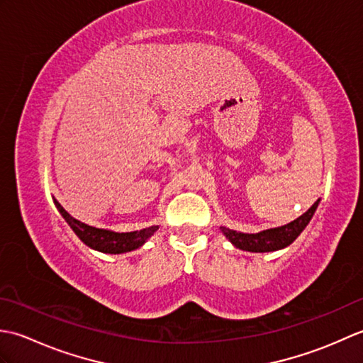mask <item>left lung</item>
I'll list each match as a JSON object with an SVG mask.
<instances>
[{
    "instance_id": "left-lung-1",
    "label": "left lung",
    "mask_w": 363,
    "mask_h": 363,
    "mask_svg": "<svg viewBox=\"0 0 363 363\" xmlns=\"http://www.w3.org/2000/svg\"><path fill=\"white\" fill-rule=\"evenodd\" d=\"M318 203H315L309 211L306 213L301 215L299 218L293 220L291 223L281 228H273V229H267L262 230V233L257 234H243V233H237V230L223 228L221 230L225 234L235 248H240L245 251H252V252H267V251H276V250H282L285 246H289L296 240V237L303 233L304 228L309 225V221L312 220L315 211H317Z\"/></svg>"
}]
</instances>
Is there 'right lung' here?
Returning <instances> with one entry per match:
<instances>
[{
	"label": "right lung",
	"mask_w": 363,
	"mask_h": 363,
	"mask_svg": "<svg viewBox=\"0 0 363 363\" xmlns=\"http://www.w3.org/2000/svg\"><path fill=\"white\" fill-rule=\"evenodd\" d=\"M54 204H56L60 215H62L65 221L74 230V234L78 235L87 246H90V248L98 250L101 252L120 254V252L137 250L138 246H142L146 242V238H150L157 230V226H151L142 230H134V233H112V230L98 229L73 218L72 215L56 201V199H54Z\"/></svg>",
	"instance_id": "right-lung-1"
}]
</instances>
